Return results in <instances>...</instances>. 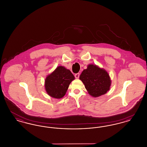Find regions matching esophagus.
<instances>
[{"instance_id":"obj_1","label":"esophagus","mask_w":147,"mask_h":147,"mask_svg":"<svg viewBox=\"0 0 147 147\" xmlns=\"http://www.w3.org/2000/svg\"><path fill=\"white\" fill-rule=\"evenodd\" d=\"M79 76H80V74L79 73H77V74H75V78L76 79H78L79 78Z\"/></svg>"}]
</instances>
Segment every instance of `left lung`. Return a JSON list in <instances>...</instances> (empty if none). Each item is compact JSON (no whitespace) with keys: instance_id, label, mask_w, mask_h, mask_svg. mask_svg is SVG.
<instances>
[{"instance_id":"obj_1","label":"left lung","mask_w":147,"mask_h":147,"mask_svg":"<svg viewBox=\"0 0 147 147\" xmlns=\"http://www.w3.org/2000/svg\"><path fill=\"white\" fill-rule=\"evenodd\" d=\"M88 92L98 98L110 90L111 80L107 71L95 64H89L79 77Z\"/></svg>"}]
</instances>
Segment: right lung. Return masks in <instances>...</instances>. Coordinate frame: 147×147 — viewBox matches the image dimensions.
Segmentation results:
<instances>
[{
	"mask_svg": "<svg viewBox=\"0 0 147 147\" xmlns=\"http://www.w3.org/2000/svg\"><path fill=\"white\" fill-rule=\"evenodd\" d=\"M74 79L70 70L63 66H58L46 78V91L52 98H61L65 95L70 83Z\"/></svg>",
	"mask_w": 147,
	"mask_h": 147,
	"instance_id": "obj_1",
	"label": "right lung"
}]
</instances>
